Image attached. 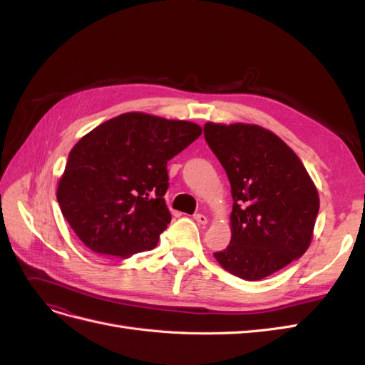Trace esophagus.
I'll use <instances>...</instances> for the list:
<instances>
[{
    "label": "esophagus",
    "mask_w": 365,
    "mask_h": 365,
    "mask_svg": "<svg viewBox=\"0 0 365 365\" xmlns=\"http://www.w3.org/2000/svg\"><path fill=\"white\" fill-rule=\"evenodd\" d=\"M193 219L196 220V222L197 224H200V225H205L207 222H208V219H207V216H204V215H201V213H197V215H195L193 216Z\"/></svg>",
    "instance_id": "obj_1"
}]
</instances>
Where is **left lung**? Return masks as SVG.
<instances>
[{
  "mask_svg": "<svg viewBox=\"0 0 365 365\" xmlns=\"http://www.w3.org/2000/svg\"><path fill=\"white\" fill-rule=\"evenodd\" d=\"M231 185V240L213 256L225 271L256 282L302 257L319 210L317 187L297 153L259 125H204Z\"/></svg>",
  "mask_w": 365,
  "mask_h": 365,
  "instance_id": "8db88e82",
  "label": "left lung"
}]
</instances>
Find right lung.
I'll use <instances>...</instances> for the list:
<instances>
[{"mask_svg":"<svg viewBox=\"0 0 365 365\" xmlns=\"http://www.w3.org/2000/svg\"><path fill=\"white\" fill-rule=\"evenodd\" d=\"M202 134L200 125L125 113L88 132L71 149L58 202L83 244L128 259L155 248L172 215L164 201L168 161Z\"/></svg>","mask_w":365,"mask_h":365,"instance_id":"obj_1","label":"right lung"}]
</instances>
